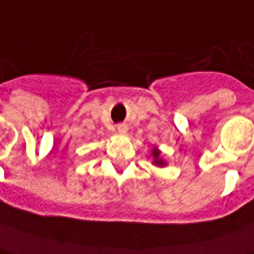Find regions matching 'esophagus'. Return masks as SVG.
Instances as JSON below:
<instances>
[{
    "mask_svg": "<svg viewBox=\"0 0 254 254\" xmlns=\"http://www.w3.org/2000/svg\"><path fill=\"white\" fill-rule=\"evenodd\" d=\"M117 132L120 133V134H127V127L125 124H120V125H117Z\"/></svg>",
    "mask_w": 254,
    "mask_h": 254,
    "instance_id": "34e87169",
    "label": "esophagus"
}]
</instances>
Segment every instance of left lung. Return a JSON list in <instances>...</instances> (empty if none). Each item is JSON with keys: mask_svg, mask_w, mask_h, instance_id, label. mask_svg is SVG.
<instances>
[{"mask_svg": "<svg viewBox=\"0 0 254 254\" xmlns=\"http://www.w3.org/2000/svg\"><path fill=\"white\" fill-rule=\"evenodd\" d=\"M150 157L152 158V165L154 166H158V168H165L166 166V161L162 158V152L158 148L157 145H154L151 148V154Z\"/></svg>", "mask_w": 254, "mask_h": 254, "instance_id": "1", "label": "left lung"}]
</instances>
